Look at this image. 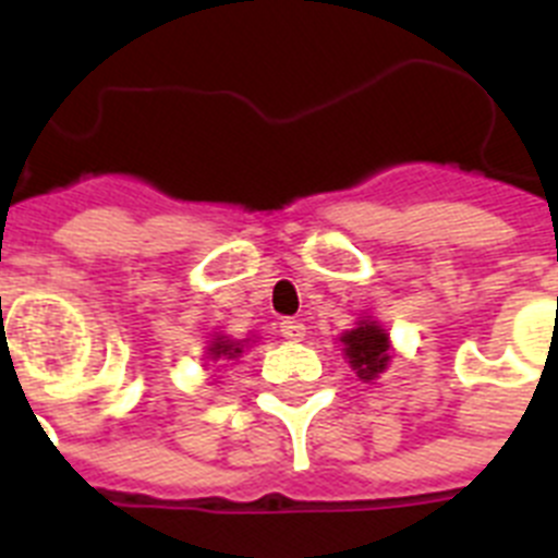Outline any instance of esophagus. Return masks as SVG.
I'll return each mask as SVG.
<instances>
[{"mask_svg": "<svg viewBox=\"0 0 558 558\" xmlns=\"http://www.w3.org/2000/svg\"><path fill=\"white\" fill-rule=\"evenodd\" d=\"M279 332H282V338H288V340H302L304 324L295 322V318H284V322L279 324Z\"/></svg>", "mask_w": 558, "mask_h": 558, "instance_id": "1", "label": "esophagus"}]
</instances>
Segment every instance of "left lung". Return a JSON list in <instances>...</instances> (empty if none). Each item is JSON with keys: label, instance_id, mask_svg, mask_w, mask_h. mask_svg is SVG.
Returning <instances> with one entry per match:
<instances>
[{"label": "left lung", "instance_id": "obj_1", "mask_svg": "<svg viewBox=\"0 0 558 558\" xmlns=\"http://www.w3.org/2000/svg\"><path fill=\"white\" fill-rule=\"evenodd\" d=\"M340 343L347 347L343 352L360 379H374L388 366V335L374 322H363L352 332H343Z\"/></svg>", "mask_w": 558, "mask_h": 558}]
</instances>
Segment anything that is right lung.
Instances as JSON below:
<instances>
[{
  "label": "right lung",
  "mask_w": 558,
  "mask_h": 558,
  "mask_svg": "<svg viewBox=\"0 0 558 558\" xmlns=\"http://www.w3.org/2000/svg\"><path fill=\"white\" fill-rule=\"evenodd\" d=\"M240 352H243V349H240V343H231V340H226V338H215V343H211V349H209V354L215 360H218V357H236Z\"/></svg>",
  "instance_id": "1"
}]
</instances>
